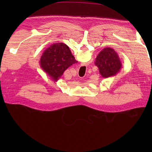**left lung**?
<instances>
[{"label":"left lung","mask_w":152,"mask_h":152,"mask_svg":"<svg viewBox=\"0 0 152 152\" xmlns=\"http://www.w3.org/2000/svg\"><path fill=\"white\" fill-rule=\"evenodd\" d=\"M95 64L104 78L115 76L122 66L118 54L111 48H106L101 51L96 57Z\"/></svg>","instance_id":"8db88e82"}]
</instances>
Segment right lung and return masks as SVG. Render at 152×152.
Instances as JSON below:
<instances>
[{
    "label": "right lung",
    "instance_id": "add662e5",
    "mask_svg": "<svg viewBox=\"0 0 152 152\" xmlns=\"http://www.w3.org/2000/svg\"><path fill=\"white\" fill-rule=\"evenodd\" d=\"M77 62L69 48L61 42L51 44L44 51L40 65L51 79L57 82L65 70Z\"/></svg>",
    "mask_w": 152,
    "mask_h": 152
}]
</instances>
